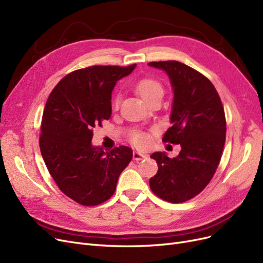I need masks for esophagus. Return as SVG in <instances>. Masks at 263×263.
Returning a JSON list of instances; mask_svg holds the SVG:
<instances>
[{
	"instance_id": "obj_1",
	"label": "esophagus",
	"mask_w": 263,
	"mask_h": 263,
	"mask_svg": "<svg viewBox=\"0 0 263 263\" xmlns=\"http://www.w3.org/2000/svg\"><path fill=\"white\" fill-rule=\"evenodd\" d=\"M146 157H147V156H146L145 154H141V153H139V151H134V153H133L134 160H136V161L141 160V159H145Z\"/></svg>"
}]
</instances>
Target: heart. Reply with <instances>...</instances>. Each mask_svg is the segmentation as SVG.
I'll return each instance as SVG.
<instances>
[{"label":"heart","mask_w":263,"mask_h":263,"mask_svg":"<svg viewBox=\"0 0 263 263\" xmlns=\"http://www.w3.org/2000/svg\"><path fill=\"white\" fill-rule=\"evenodd\" d=\"M137 93L140 97L144 99L146 102H148L151 98L157 97V95H163V87L158 81L154 80V79H142L136 84ZM119 97H116L113 102V106L115 108L119 105ZM132 141L135 145L138 147H145L149 142V136L144 133H135L132 136Z\"/></svg>","instance_id":"1"}]
</instances>
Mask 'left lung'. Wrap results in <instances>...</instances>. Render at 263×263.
<instances>
[{"label":"left lung","mask_w":263,"mask_h":263,"mask_svg":"<svg viewBox=\"0 0 263 263\" xmlns=\"http://www.w3.org/2000/svg\"><path fill=\"white\" fill-rule=\"evenodd\" d=\"M148 65L168 74L174 95L172 126L162 141L181 146L176 158L160 151L150 156L158 172L149 185L162 200L182 203L202 192L219 164L226 139L224 107L209 79L184 63L169 60Z\"/></svg>","instance_id":"obj_1"}]
</instances>
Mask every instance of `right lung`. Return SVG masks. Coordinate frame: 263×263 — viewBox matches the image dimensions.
<instances>
[{
    "instance_id": "add662e5",
    "label": "right lung",
    "mask_w": 263,
    "mask_h": 263,
    "mask_svg": "<svg viewBox=\"0 0 263 263\" xmlns=\"http://www.w3.org/2000/svg\"><path fill=\"white\" fill-rule=\"evenodd\" d=\"M128 67L92 66L69 73L51 91L44 109L39 146L62 193L84 206L107 201L133 159L129 147L104 151L92 145L93 128L112 115V92Z\"/></svg>"
}]
</instances>
